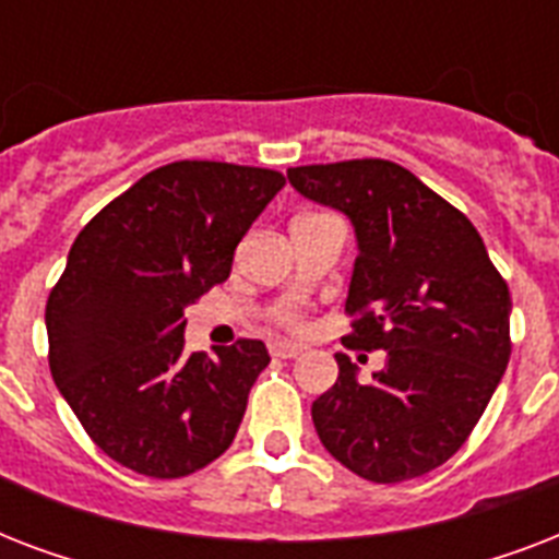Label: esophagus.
<instances>
[{
	"label": "esophagus",
	"instance_id": "1",
	"mask_svg": "<svg viewBox=\"0 0 559 559\" xmlns=\"http://www.w3.org/2000/svg\"><path fill=\"white\" fill-rule=\"evenodd\" d=\"M270 350H272V357H278V359H296L305 354V345H298V342H272Z\"/></svg>",
	"mask_w": 559,
	"mask_h": 559
}]
</instances>
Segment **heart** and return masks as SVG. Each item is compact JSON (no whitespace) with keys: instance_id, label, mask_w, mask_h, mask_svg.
<instances>
[{"instance_id":"1","label":"heart","mask_w":559,"mask_h":559,"mask_svg":"<svg viewBox=\"0 0 559 559\" xmlns=\"http://www.w3.org/2000/svg\"><path fill=\"white\" fill-rule=\"evenodd\" d=\"M284 319H287V322H289V316H284Z\"/></svg>"}]
</instances>
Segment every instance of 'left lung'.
Here are the masks:
<instances>
[{
  "mask_svg": "<svg viewBox=\"0 0 559 559\" xmlns=\"http://www.w3.org/2000/svg\"><path fill=\"white\" fill-rule=\"evenodd\" d=\"M301 197L336 209L357 235L345 345L385 350L359 380L340 377L313 403L319 441L350 473L397 485L441 467L485 415L511 359V293L485 240L412 170L350 159L287 170Z\"/></svg>",
  "mask_w": 559,
  "mask_h": 559,
  "instance_id": "left-lung-1",
  "label": "left lung"
}]
</instances>
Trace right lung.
I'll use <instances>...</instances> for the list:
<instances>
[{
  "instance_id": "obj_1",
  "label": "right lung",
  "mask_w": 559,
  "mask_h": 559,
  "mask_svg": "<svg viewBox=\"0 0 559 559\" xmlns=\"http://www.w3.org/2000/svg\"><path fill=\"white\" fill-rule=\"evenodd\" d=\"M284 188L278 170L174 162L100 209L46 305L48 366L109 459L151 478L191 476L231 447L261 340L186 350V307L231 272L237 243Z\"/></svg>"
}]
</instances>
